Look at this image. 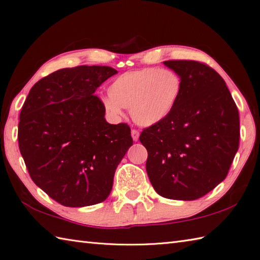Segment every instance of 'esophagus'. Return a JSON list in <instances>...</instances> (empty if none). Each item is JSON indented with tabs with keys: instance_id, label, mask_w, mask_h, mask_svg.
Returning <instances> with one entry per match:
<instances>
[{
	"instance_id": "esophagus-1",
	"label": "esophagus",
	"mask_w": 260,
	"mask_h": 260,
	"mask_svg": "<svg viewBox=\"0 0 260 260\" xmlns=\"http://www.w3.org/2000/svg\"><path fill=\"white\" fill-rule=\"evenodd\" d=\"M139 136H140V134L137 130H135V129L131 130V137L135 141H138V139H139Z\"/></svg>"
}]
</instances>
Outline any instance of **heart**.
<instances>
[{"label":"heart","mask_w":260,"mask_h":260,"mask_svg":"<svg viewBox=\"0 0 260 260\" xmlns=\"http://www.w3.org/2000/svg\"><path fill=\"white\" fill-rule=\"evenodd\" d=\"M181 91L182 81L176 71L143 68L115 78L109 86V94L101 102L113 119L122 118L123 108H130L131 118L137 124L151 126L172 112Z\"/></svg>","instance_id":"1"}]
</instances>
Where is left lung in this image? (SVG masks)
<instances>
[{
  "label": "left lung",
  "instance_id": "obj_1",
  "mask_svg": "<svg viewBox=\"0 0 260 260\" xmlns=\"http://www.w3.org/2000/svg\"><path fill=\"white\" fill-rule=\"evenodd\" d=\"M164 64L180 76L182 91L168 117L141 132L147 174L162 197L196 200L228 174L239 147L238 109L210 67L190 60Z\"/></svg>",
  "mask_w": 260,
  "mask_h": 260
}]
</instances>
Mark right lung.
Listing matches in <instances>:
<instances>
[{
  "mask_svg": "<svg viewBox=\"0 0 260 260\" xmlns=\"http://www.w3.org/2000/svg\"><path fill=\"white\" fill-rule=\"evenodd\" d=\"M118 71L61 69L32 86L21 109L19 148L33 182L66 207L110 194L115 169L134 145L128 124H110L95 90Z\"/></svg>",
  "mask_w": 260,
  "mask_h": 260,
  "instance_id": "obj_1",
  "label": "right lung"
}]
</instances>
